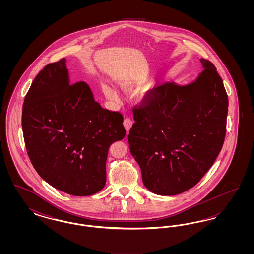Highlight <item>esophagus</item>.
Here are the masks:
<instances>
[{
  "label": "esophagus",
  "mask_w": 254,
  "mask_h": 254,
  "mask_svg": "<svg viewBox=\"0 0 254 254\" xmlns=\"http://www.w3.org/2000/svg\"><path fill=\"white\" fill-rule=\"evenodd\" d=\"M123 124H124V127H125L126 130H127V131H129V129H130L131 127H132V121H131L130 119H128V118H125Z\"/></svg>",
  "instance_id": "1"
}]
</instances>
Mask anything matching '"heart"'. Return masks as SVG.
<instances>
[{
  "label": "heart",
  "mask_w": 254,
  "mask_h": 254,
  "mask_svg": "<svg viewBox=\"0 0 254 254\" xmlns=\"http://www.w3.org/2000/svg\"><path fill=\"white\" fill-rule=\"evenodd\" d=\"M123 86L127 87L128 84H123ZM102 87H103V91H104L105 95L108 97L109 99L112 100V101H118L119 100V95H118L117 91L112 86L109 85H103Z\"/></svg>",
  "instance_id": "1"
}]
</instances>
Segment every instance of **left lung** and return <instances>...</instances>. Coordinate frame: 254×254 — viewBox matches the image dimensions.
Instances as JSON below:
<instances>
[{
	"mask_svg": "<svg viewBox=\"0 0 254 254\" xmlns=\"http://www.w3.org/2000/svg\"><path fill=\"white\" fill-rule=\"evenodd\" d=\"M186 85L166 83L133 109L129 148L145 188L176 195L194 187L215 162L225 141L229 99L214 64Z\"/></svg>",
	"mask_w": 254,
	"mask_h": 254,
	"instance_id": "8db88e82",
	"label": "left lung"
}]
</instances>
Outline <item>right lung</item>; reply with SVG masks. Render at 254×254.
Here are the masks:
<instances>
[{
	"instance_id": "add662e5",
	"label": "right lung",
	"mask_w": 254,
	"mask_h": 254,
	"mask_svg": "<svg viewBox=\"0 0 254 254\" xmlns=\"http://www.w3.org/2000/svg\"><path fill=\"white\" fill-rule=\"evenodd\" d=\"M123 115L103 109L85 82L70 84L65 59L38 73L23 105L28 157L53 188L74 196L106 185L109 146L126 136Z\"/></svg>"
}]
</instances>
